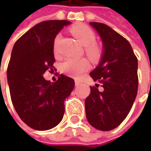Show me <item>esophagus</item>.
I'll return each instance as SVG.
<instances>
[{
    "mask_svg": "<svg viewBox=\"0 0 151 151\" xmlns=\"http://www.w3.org/2000/svg\"><path fill=\"white\" fill-rule=\"evenodd\" d=\"M75 84H76V86H79V85H81V81H75Z\"/></svg>",
    "mask_w": 151,
    "mask_h": 151,
    "instance_id": "esophagus-1",
    "label": "esophagus"
}]
</instances>
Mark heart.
I'll list each match as a JSON object with an SVG mask.
<instances>
[{
  "instance_id": "b5f03b06",
  "label": "heart",
  "mask_w": 151,
  "mask_h": 151,
  "mask_svg": "<svg viewBox=\"0 0 151 151\" xmlns=\"http://www.w3.org/2000/svg\"><path fill=\"white\" fill-rule=\"evenodd\" d=\"M70 31L81 44L85 47V52L91 59L98 57L101 50L97 44H94L96 40V34L93 30L84 24H79L71 27ZM61 39V34H57L54 40L53 50L55 55L59 53V43ZM88 68V62L85 59L68 58L61 64L62 72L70 76L78 77Z\"/></svg>"
}]
</instances>
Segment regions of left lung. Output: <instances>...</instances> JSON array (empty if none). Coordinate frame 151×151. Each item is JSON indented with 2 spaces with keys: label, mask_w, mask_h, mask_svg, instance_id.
Wrapping results in <instances>:
<instances>
[{
  "label": "left lung",
  "mask_w": 151,
  "mask_h": 151,
  "mask_svg": "<svg viewBox=\"0 0 151 151\" xmlns=\"http://www.w3.org/2000/svg\"><path fill=\"white\" fill-rule=\"evenodd\" d=\"M103 44V55L98 66L90 73L99 84L91 86L85 100L89 124L96 129L109 131L117 128L130 112L138 91V60L129 41L110 27L91 22Z\"/></svg>",
  "instance_id": "1"
}]
</instances>
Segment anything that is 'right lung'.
Segmentation results:
<instances>
[{"instance_id": "1", "label": "right lung", "mask_w": 151, "mask_h": 151, "mask_svg": "<svg viewBox=\"0 0 151 151\" xmlns=\"http://www.w3.org/2000/svg\"><path fill=\"white\" fill-rule=\"evenodd\" d=\"M70 22L44 21L32 27L15 43L7 67L10 94L20 119L36 130L58 125L65 113V100L75 86L72 78L60 75L55 82L43 77L54 71V40Z\"/></svg>"}]
</instances>
